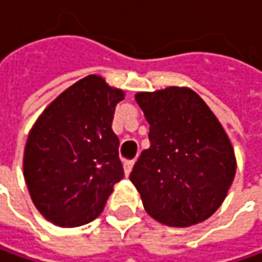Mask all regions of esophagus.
<instances>
[{
  "label": "esophagus",
  "mask_w": 262,
  "mask_h": 262,
  "mask_svg": "<svg viewBox=\"0 0 262 262\" xmlns=\"http://www.w3.org/2000/svg\"><path fill=\"white\" fill-rule=\"evenodd\" d=\"M133 164H135V161H133V160H127V161H124L123 167H124V174H126V176H129V174H130L132 168H133Z\"/></svg>",
  "instance_id": "34e87169"
}]
</instances>
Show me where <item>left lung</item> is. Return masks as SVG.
I'll use <instances>...</instances> for the list:
<instances>
[{"label": "left lung", "mask_w": 262, "mask_h": 262, "mask_svg": "<svg viewBox=\"0 0 262 262\" xmlns=\"http://www.w3.org/2000/svg\"><path fill=\"white\" fill-rule=\"evenodd\" d=\"M136 101L149 123V148L130 173L145 210L163 224L186 227L211 217L236 173L230 141L193 91L141 92Z\"/></svg>", "instance_id": "obj_1"}]
</instances>
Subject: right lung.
Listing matches in <instances>:
<instances>
[{
	"mask_svg": "<svg viewBox=\"0 0 262 262\" xmlns=\"http://www.w3.org/2000/svg\"><path fill=\"white\" fill-rule=\"evenodd\" d=\"M123 91L97 74L66 89L29 133L23 170L35 207L61 227L95 220L124 177L113 132Z\"/></svg>",
	"mask_w": 262,
	"mask_h": 262,
	"instance_id": "obj_1",
	"label": "right lung"
}]
</instances>
